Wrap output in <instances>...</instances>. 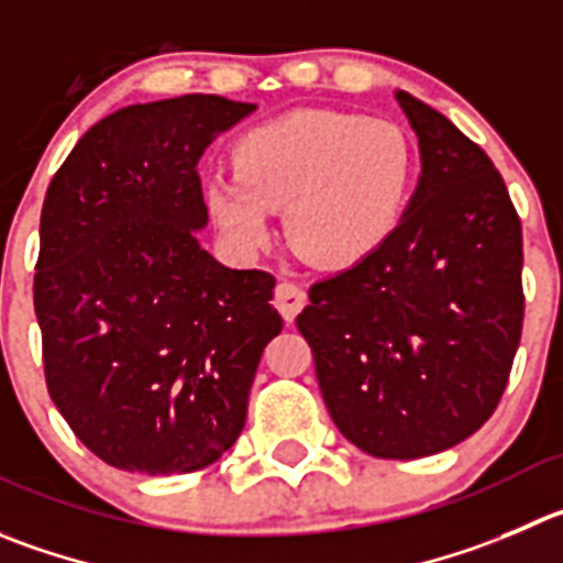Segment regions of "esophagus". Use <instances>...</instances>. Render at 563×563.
<instances>
[{"label":"esophagus","instance_id":"esophagus-1","mask_svg":"<svg viewBox=\"0 0 563 563\" xmlns=\"http://www.w3.org/2000/svg\"><path fill=\"white\" fill-rule=\"evenodd\" d=\"M303 303H307V292H303L298 285H292V282H282V285L276 287V309L282 312V318H285L287 323L296 320V314L301 312Z\"/></svg>","mask_w":563,"mask_h":563}]
</instances>
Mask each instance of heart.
<instances>
[{
  "label": "heart",
  "instance_id": "obj_1",
  "mask_svg": "<svg viewBox=\"0 0 563 563\" xmlns=\"http://www.w3.org/2000/svg\"><path fill=\"white\" fill-rule=\"evenodd\" d=\"M417 170L415 143L395 121L298 110L245 132L234 170L212 174L205 196L234 249H265L271 210L287 207L292 249L320 267H347L398 229Z\"/></svg>",
  "mask_w": 563,
  "mask_h": 563
}]
</instances>
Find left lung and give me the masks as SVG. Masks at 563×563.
Returning a JSON list of instances; mask_svg holds the SVG:
<instances>
[{
    "label": "left lung",
    "instance_id": "1",
    "mask_svg": "<svg viewBox=\"0 0 563 563\" xmlns=\"http://www.w3.org/2000/svg\"><path fill=\"white\" fill-rule=\"evenodd\" d=\"M422 174L387 243L309 287L296 318L347 442L422 459L500 404L522 334V227L506 181L442 112L398 90Z\"/></svg>",
    "mask_w": 563,
    "mask_h": 563
}]
</instances>
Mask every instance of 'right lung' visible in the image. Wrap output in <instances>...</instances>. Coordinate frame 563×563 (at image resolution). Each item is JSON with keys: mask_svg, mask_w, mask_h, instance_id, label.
Here are the masks:
<instances>
[{"mask_svg": "<svg viewBox=\"0 0 563 563\" xmlns=\"http://www.w3.org/2000/svg\"><path fill=\"white\" fill-rule=\"evenodd\" d=\"M254 112L223 96L132 104L90 126L41 210L35 314L52 400L88 451L192 473L240 437L276 278L207 254L198 159Z\"/></svg>", "mask_w": 563, "mask_h": 563, "instance_id": "add662e5", "label": "right lung"}]
</instances>
